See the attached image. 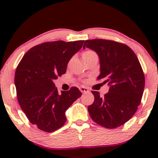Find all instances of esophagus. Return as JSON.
<instances>
[{
	"label": "esophagus",
	"mask_w": 158,
	"mask_h": 158,
	"mask_svg": "<svg viewBox=\"0 0 158 158\" xmlns=\"http://www.w3.org/2000/svg\"><path fill=\"white\" fill-rule=\"evenodd\" d=\"M79 90H80V91L81 93H88L89 92V90L87 88H85V87H81V88H79Z\"/></svg>",
	"instance_id": "esophagus-1"
}]
</instances>
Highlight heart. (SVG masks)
<instances>
[{
    "label": "heart",
    "mask_w": 158,
    "mask_h": 158,
    "mask_svg": "<svg viewBox=\"0 0 158 158\" xmlns=\"http://www.w3.org/2000/svg\"><path fill=\"white\" fill-rule=\"evenodd\" d=\"M94 52L91 51V50H86V51H85V52L82 53V57H85V56L90 55V54L94 53Z\"/></svg>",
    "instance_id": "b5f03b06"
}]
</instances>
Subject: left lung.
Masks as SVG:
<instances>
[{
    "instance_id": "obj_1",
    "label": "left lung",
    "mask_w": 158,
    "mask_h": 158,
    "mask_svg": "<svg viewBox=\"0 0 158 158\" xmlns=\"http://www.w3.org/2000/svg\"><path fill=\"white\" fill-rule=\"evenodd\" d=\"M88 48L97 53L100 64L98 79L109 86L103 97L92 91L94 102L88 107L92 119L106 128H115L129 120L142 99L145 77L136 54L129 47L104 39L85 41Z\"/></svg>"
}]
</instances>
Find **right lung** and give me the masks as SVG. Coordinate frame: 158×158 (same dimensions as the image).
Masks as SVG:
<instances>
[{
    "label": "right lung",
    "mask_w": 158,
    "mask_h": 158,
    "mask_svg": "<svg viewBox=\"0 0 158 158\" xmlns=\"http://www.w3.org/2000/svg\"><path fill=\"white\" fill-rule=\"evenodd\" d=\"M85 41H56L29 50L15 70L18 101L30 122L39 129L52 132L64 126L65 112L81 96L73 87L58 93L53 81L66 73L69 61Z\"/></svg>",
    "instance_id": "1"
}]
</instances>
